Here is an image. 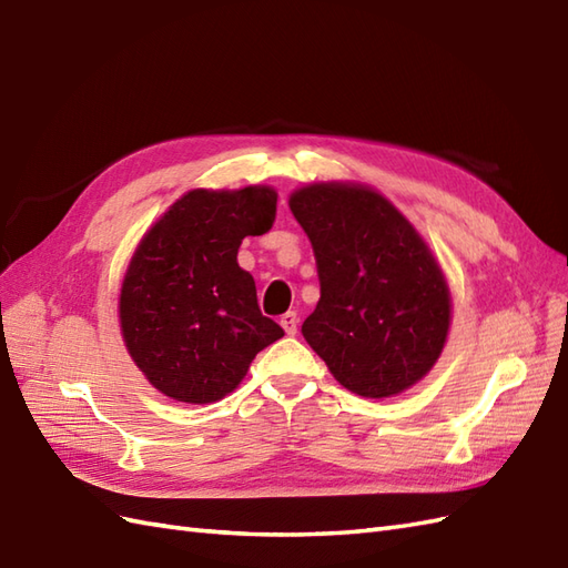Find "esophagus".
<instances>
[{"mask_svg":"<svg viewBox=\"0 0 568 568\" xmlns=\"http://www.w3.org/2000/svg\"><path fill=\"white\" fill-rule=\"evenodd\" d=\"M281 326L285 328L287 336H295V333H297V326H300V318H297V314H295V312H287V314H283V316H281Z\"/></svg>","mask_w":568,"mask_h":568,"instance_id":"obj_1","label":"esophagus"}]
</instances>
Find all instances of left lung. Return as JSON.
Instances as JSON below:
<instances>
[{
	"label": "left lung",
	"mask_w": 568,
	"mask_h": 568,
	"mask_svg": "<svg viewBox=\"0 0 568 568\" xmlns=\"http://www.w3.org/2000/svg\"><path fill=\"white\" fill-rule=\"evenodd\" d=\"M290 211L312 242L322 285L304 341L357 396L388 398L417 384L450 324L448 285L425 240L362 184L302 186Z\"/></svg>",
	"instance_id": "1"
}]
</instances>
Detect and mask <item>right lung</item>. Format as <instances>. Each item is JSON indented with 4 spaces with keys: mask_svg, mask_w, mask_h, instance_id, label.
<instances>
[{
    "mask_svg": "<svg viewBox=\"0 0 568 568\" xmlns=\"http://www.w3.org/2000/svg\"><path fill=\"white\" fill-rule=\"evenodd\" d=\"M271 186L194 189L145 232L120 295L126 351L160 394L215 403L235 390L256 353L285 336L237 264L244 237L275 221Z\"/></svg>",
    "mask_w": 568,
    "mask_h": 568,
    "instance_id": "1",
    "label": "right lung"
}]
</instances>
